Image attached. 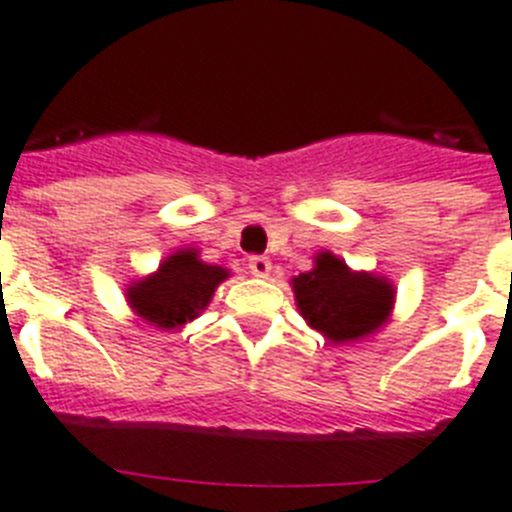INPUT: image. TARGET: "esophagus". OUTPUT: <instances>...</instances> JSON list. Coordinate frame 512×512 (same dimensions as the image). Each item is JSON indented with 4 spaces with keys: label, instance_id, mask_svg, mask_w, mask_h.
Segmentation results:
<instances>
[{
    "label": "esophagus",
    "instance_id": "obj_1",
    "mask_svg": "<svg viewBox=\"0 0 512 512\" xmlns=\"http://www.w3.org/2000/svg\"><path fill=\"white\" fill-rule=\"evenodd\" d=\"M248 269H251L253 277H269V272H272V261L266 259V256H251V259H248Z\"/></svg>",
    "mask_w": 512,
    "mask_h": 512
}]
</instances>
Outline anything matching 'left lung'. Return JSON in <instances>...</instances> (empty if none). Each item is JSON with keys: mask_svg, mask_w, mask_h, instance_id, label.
Here are the masks:
<instances>
[{"mask_svg": "<svg viewBox=\"0 0 512 512\" xmlns=\"http://www.w3.org/2000/svg\"><path fill=\"white\" fill-rule=\"evenodd\" d=\"M292 290L310 329L321 331L334 344L375 334L388 321L396 300L386 277L352 272L331 251L318 253L313 269L292 279Z\"/></svg>", "mask_w": 512, "mask_h": 512, "instance_id": "obj_1", "label": "left lung"}]
</instances>
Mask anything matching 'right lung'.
<instances>
[{"label":"right lung","mask_w":512,"mask_h":512,"mask_svg":"<svg viewBox=\"0 0 512 512\" xmlns=\"http://www.w3.org/2000/svg\"><path fill=\"white\" fill-rule=\"evenodd\" d=\"M230 277L227 269L199 259L196 248L170 253L157 272L126 287V303L142 321L157 329H181L209 305L220 282Z\"/></svg>","instance_id":"obj_1"}]
</instances>
